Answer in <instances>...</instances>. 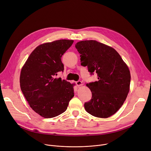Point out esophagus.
<instances>
[{"label":"esophagus","mask_w":151,"mask_h":151,"mask_svg":"<svg viewBox=\"0 0 151 151\" xmlns=\"http://www.w3.org/2000/svg\"><path fill=\"white\" fill-rule=\"evenodd\" d=\"M76 84L78 87H80V86L82 85V82L81 81H78L76 82Z\"/></svg>","instance_id":"34e87169"}]
</instances>
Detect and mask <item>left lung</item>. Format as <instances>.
Segmentation results:
<instances>
[{
  "mask_svg": "<svg viewBox=\"0 0 151 151\" xmlns=\"http://www.w3.org/2000/svg\"><path fill=\"white\" fill-rule=\"evenodd\" d=\"M81 65L87 66L91 74L96 72L97 81L87 83L91 100L84 107L91 115L107 118L122 106L130 90V72L127 64L112 47L94 40L77 42Z\"/></svg>",
  "mask_w": 151,
  "mask_h": 151,
  "instance_id": "8db88e82",
  "label": "left lung"
}]
</instances>
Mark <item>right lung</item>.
<instances>
[{
  "label": "right lung",
  "mask_w": 151,
  "mask_h": 151,
  "mask_svg": "<svg viewBox=\"0 0 151 151\" xmlns=\"http://www.w3.org/2000/svg\"><path fill=\"white\" fill-rule=\"evenodd\" d=\"M73 43V40L60 39L39 45L21 69V91L31 108L45 118L65 112L74 96L75 83L55 78L64 70L61 58Z\"/></svg>",
  "instance_id": "add662e5"
}]
</instances>
